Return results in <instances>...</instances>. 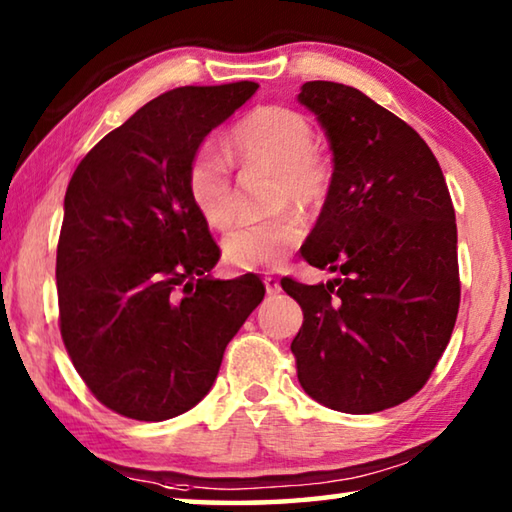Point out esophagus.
I'll return each mask as SVG.
<instances>
[{
	"mask_svg": "<svg viewBox=\"0 0 512 512\" xmlns=\"http://www.w3.org/2000/svg\"><path fill=\"white\" fill-rule=\"evenodd\" d=\"M264 287H266V293H268V296H275V293H280V291H282V287H280V280H277V277H271V275H266V277H264Z\"/></svg>",
	"mask_w": 512,
	"mask_h": 512,
	"instance_id": "obj_1",
	"label": "esophagus"
}]
</instances>
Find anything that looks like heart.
<instances>
[{
    "mask_svg": "<svg viewBox=\"0 0 512 512\" xmlns=\"http://www.w3.org/2000/svg\"><path fill=\"white\" fill-rule=\"evenodd\" d=\"M228 149L241 164L275 171L273 207L289 203L311 210L329 194L332 171L316 149V133L309 119L296 110L262 106L248 112L232 126ZM187 194L212 228L223 230L235 219V189L228 160L212 146L198 149L189 162ZM302 235V221L291 212L264 221H241L223 237V257L244 271H266L280 266L300 244Z\"/></svg>",
    "mask_w": 512,
    "mask_h": 512,
    "instance_id": "1",
    "label": "heart"
}]
</instances>
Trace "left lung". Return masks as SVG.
Wrapping results in <instances>:
<instances>
[{
	"label": "left lung",
	"mask_w": 512,
	"mask_h": 512,
	"mask_svg": "<svg viewBox=\"0 0 512 512\" xmlns=\"http://www.w3.org/2000/svg\"><path fill=\"white\" fill-rule=\"evenodd\" d=\"M298 101L332 149V185L300 248L341 277L282 289L302 307L298 381L343 413L409 400L443 357L461 302L456 216L443 171L413 128L357 88L309 81Z\"/></svg>",
	"instance_id": "left-lung-1"
}]
</instances>
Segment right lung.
Here are the masks:
<instances>
[{
  "mask_svg": "<svg viewBox=\"0 0 512 512\" xmlns=\"http://www.w3.org/2000/svg\"><path fill=\"white\" fill-rule=\"evenodd\" d=\"M257 88L164 92L69 180L56 255L60 336L92 395L124 418L162 422L201 402L225 345L264 298L253 273L210 275L221 250L187 194L198 146Z\"/></svg>",
  "mask_w": 512,
  "mask_h": 512,
  "instance_id": "add662e5",
  "label": "right lung"
}]
</instances>
